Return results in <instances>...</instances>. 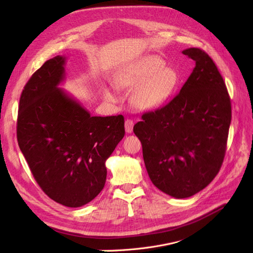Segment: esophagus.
Masks as SVG:
<instances>
[{
    "instance_id": "esophagus-1",
    "label": "esophagus",
    "mask_w": 253,
    "mask_h": 253,
    "mask_svg": "<svg viewBox=\"0 0 253 253\" xmlns=\"http://www.w3.org/2000/svg\"><path fill=\"white\" fill-rule=\"evenodd\" d=\"M133 126H134V122L131 119H126L125 122V127H126V133H132L133 132Z\"/></svg>"
}]
</instances>
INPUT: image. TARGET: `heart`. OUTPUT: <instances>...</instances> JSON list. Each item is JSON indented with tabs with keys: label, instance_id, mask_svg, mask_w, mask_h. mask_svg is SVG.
Instances as JSON below:
<instances>
[{
	"label": "heart",
	"instance_id": "heart-1",
	"mask_svg": "<svg viewBox=\"0 0 253 253\" xmlns=\"http://www.w3.org/2000/svg\"><path fill=\"white\" fill-rule=\"evenodd\" d=\"M157 56H147L121 71L116 77L118 85L139 88L135 91V102L143 110H153L165 104L174 94L179 83V74ZM105 97L112 101L118 99L114 87L103 88Z\"/></svg>",
	"mask_w": 253,
	"mask_h": 253
}]
</instances>
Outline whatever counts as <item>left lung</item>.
<instances>
[{
    "label": "left lung",
    "mask_w": 253,
    "mask_h": 253,
    "mask_svg": "<svg viewBox=\"0 0 253 253\" xmlns=\"http://www.w3.org/2000/svg\"><path fill=\"white\" fill-rule=\"evenodd\" d=\"M182 53L195 67L179 94L134 126L151 181L175 198L196 194L215 177L231 122L230 98L213 60L200 48Z\"/></svg>",
    "instance_id": "1"
}]
</instances>
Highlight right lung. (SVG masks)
<instances>
[{
	"instance_id": "obj_1",
	"label": "right lung",
	"mask_w": 253,
	"mask_h": 253,
	"mask_svg": "<svg viewBox=\"0 0 253 253\" xmlns=\"http://www.w3.org/2000/svg\"><path fill=\"white\" fill-rule=\"evenodd\" d=\"M66 57L47 60L22 91L17 137L35 179L55 202L77 208L101 192L105 162L125 136V118L91 116L59 85Z\"/></svg>"
}]
</instances>
